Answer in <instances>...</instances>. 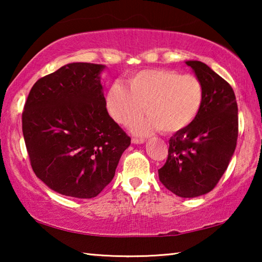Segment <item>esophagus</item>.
<instances>
[{
	"mask_svg": "<svg viewBox=\"0 0 262 262\" xmlns=\"http://www.w3.org/2000/svg\"><path fill=\"white\" fill-rule=\"evenodd\" d=\"M144 139H137V137H133L132 139V143H134V144H142V143H144Z\"/></svg>",
	"mask_w": 262,
	"mask_h": 262,
	"instance_id": "1",
	"label": "esophagus"
}]
</instances>
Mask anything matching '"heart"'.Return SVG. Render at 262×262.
<instances>
[{"label":"heart","mask_w":262,"mask_h":262,"mask_svg":"<svg viewBox=\"0 0 262 262\" xmlns=\"http://www.w3.org/2000/svg\"><path fill=\"white\" fill-rule=\"evenodd\" d=\"M129 89L120 82L110 86L106 95L107 110L122 126L139 118L147 105V115L137 120L133 130L149 134L159 129L174 134L195 121L205 100V88L194 75H181L168 69L142 70L128 79Z\"/></svg>","instance_id":"obj_1"}]
</instances>
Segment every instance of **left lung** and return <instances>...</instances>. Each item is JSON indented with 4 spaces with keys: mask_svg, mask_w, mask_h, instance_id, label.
Listing matches in <instances>:
<instances>
[{
    "mask_svg": "<svg viewBox=\"0 0 262 262\" xmlns=\"http://www.w3.org/2000/svg\"><path fill=\"white\" fill-rule=\"evenodd\" d=\"M205 88V100L195 121L168 141L161 183L180 198H195L215 187L234 152L238 106L230 84L200 61H186Z\"/></svg>",
    "mask_w": 262,
    "mask_h": 262,
    "instance_id": "obj_1",
    "label": "left lung"
}]
</instances>
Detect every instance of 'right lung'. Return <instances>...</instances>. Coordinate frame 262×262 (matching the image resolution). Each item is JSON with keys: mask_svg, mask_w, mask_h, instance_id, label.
<instances>
[{"mask_svg": "<svg viewBox=\"0 0 262 262\" xmlns=\"http://www.w3.org/2000/svg\"><path fill=\"white\" fill-rule=\"evenodd\" d=\"M105 66L74 62L31 89L21 122L31 166L51 189L91 199L115 174L130 137L106 110Z\"/></svg>", "mask_w": 262, "mask_h": 262, "instance_id": "add662e5", "label": "right lung"}]
</instances>
